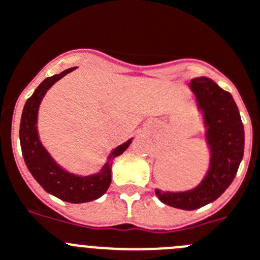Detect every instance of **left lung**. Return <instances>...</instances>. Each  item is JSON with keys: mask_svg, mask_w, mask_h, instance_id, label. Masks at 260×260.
<instances>
[{"mask_svg": "<svg viewBox=\"0 0 260 260\" xmlns=\"http://www.w3.org/2000/svg\"><path fill=\"white\" fill-rule=\"evenodd\" d=\"M189 89L204 116L206 143L210 148V166L202 182L193 189L185 192L156 189L159 201L182 210H194L222 196L239 170L245 143L239 108L230 92L208 77L193 78Z\"/></svg>", "mask_w": 260, "mask_h": 260, "instance_id": "1", "label": "left lung"}]
</instances>
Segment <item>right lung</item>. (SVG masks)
Listing matches in <instances>:
<instances>
[{"label": "right lung", "mask_w": 260, "mask_h": 260, "mask_svg": "<svg viewBox=\"0 0 260 260\" xmlns=\"http://www.w3.org/2000/svg\"><path fill=\"white\" fill-rule=\"evenodd\" d=\"M75 68L77 67L63 71L61 73L54 75L52 77L45 78L40 83V86L35 90L32 96L25 102L23 113H21L19 137H20L21 153L24 157L25 165L33 178L40 183V185L50 194L58 197L63 201L82 204V202H89L99 199L106 193L112 180V159L122 154L130 146L133 139H128L126 143L116 147L109 154L108 162L103 166V169L99 173L87 175V177H80L76 174L68 173L54 161V158L42 146L40 137H38V108H40L42 98L46 94L47 90L56 81L64 77L67 73L72 72Z\"/></svg>", "instance_id": "right-lung-1"}]
</instances>
